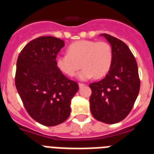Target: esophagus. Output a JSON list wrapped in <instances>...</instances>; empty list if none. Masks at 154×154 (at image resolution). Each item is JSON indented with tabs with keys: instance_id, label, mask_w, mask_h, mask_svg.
Instances as JSON below:
<instances>
[{
	"instance_id": "obj_1",
	"label": "esophagus",
	"mask_w": 154,
	"mask_h": 154,
	"mask_svg": "<svg viewBox=\"0 0 154 154\" xmlns=\"http://www.w3.org/2000/svg\"><path fill=\"white\" fill-rule=\"evenodd\" d=\"M78 86H79V87H85L86 85H85L84 83H78Z\"/></svg>"
}]
</instances>
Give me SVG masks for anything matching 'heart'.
I'll return each instance as SVG.
<instances>
[{"mask_svg":"<svg viewBox=\"0 0 154 154\" xmlns=\"http://www.w3.org/2000/svg\"><path fill=\"white\" fill-rule=\"evenodd\" d=\"M113 51L106 41L80 40L70 44L67 54L56 57V66L61 72L67 77H73L82 67L78 74L81 80H87L92 77H105L112 65Z\"/></svg>","mask_w":154,"mask_h":154,"instance_id":"b5f03b06","label":"heart"}]
</instances>
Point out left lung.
Returning a JSON list of instances; mask_svg holds the SVG:
<instances>
[{
	"instance_id": "8db88e82",
	"label": "left lung",
	"mask_w": 154,
	"mask_h": 154,
	"mask_svg": "<svg viewBox=\"0 0 154 154\" xmlns=\"http://www.w3.org/2000/svg\"><path fill=\"white\" fill-rule=\"evenodd\" d=\"M113 51L110 70L102 80L89 85L91 112L96 119L106 124H116L129 115L140 88L135 57L123 41L101 34Z\"/></svg>"
}]
</instances>
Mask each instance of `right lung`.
Wrapping results in <instances>:
<instances>
[{
	"instance_id": "add662e5",
	"label": "right lung",
	"mask_w": 154,
	"mask_h": 154,
	"mask_svg": "<svg viewBox=\"0 0 154 154\" xmlns=\"http://www.w3.org/2000/svg\"><path fill=\"white\" fill-rule=\"evenodd\" d=\"M64 41L52 36L38 37L19 54L15 82L25 110L45 126L64 122L71 113L72 98L79 89L56 66Z\"/></svg>"
}]
</instances>
